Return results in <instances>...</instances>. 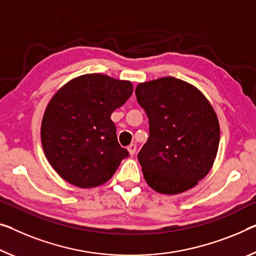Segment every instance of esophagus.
Returning <instances> with one entry per match:
<instances>
[{
    "mask_svg": "<svg viewBox=\"0 0 256 256\" xmlns=\"http://www.w3.org/2000/svg\"><path fill=\"white\" fill-rule=\"evenodd\" d=\"M127 150H128V152H129V154L134 156V154H135V152H136V144H130V145H129V146L127 148Z\"/></svg>",
    "mask_w": 256,
    "mask_h": 256,
    "instance_id": "34e87169",
    "label": "esophagus"
}]
</instances>
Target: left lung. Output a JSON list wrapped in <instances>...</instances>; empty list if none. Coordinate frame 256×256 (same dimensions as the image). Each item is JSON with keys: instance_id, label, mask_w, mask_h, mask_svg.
<instances>
[{"instance_id": "obj_1", "label": "left lung", "mask_w": 256, "mask_h": 256, "mask_svg": "<svg viewBox=\"0 0 256 256\" xmlns=\"http://www.w3.org/2000/svg\"><path fill=\"white\" fill-rule=\"evenodd\" d=\"M148 118L150 136L137 154L148 186L178 194L210 172L220 143V124L206 96L172 76L142 82L135 89Z\"/></svg>"}]
</instances>
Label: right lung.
<instances>
[{"instance_id":"add662e5","label":"right lung","mask_w":256,"mask_h":256,"mask_svg":"<svg viewBox=\"0 0 256 256\" xmlns=\"http://www.w3.org/2000/svg\"><path fill=\"white\" fill-rule=\"evenodd\" d=\"M132 92L130 81L92 73L72 78L54 92L42 118L41 142L62 180L90 188L112 178L128 151L118 142L111 114Z\"/></svg>"}]
</instances>
